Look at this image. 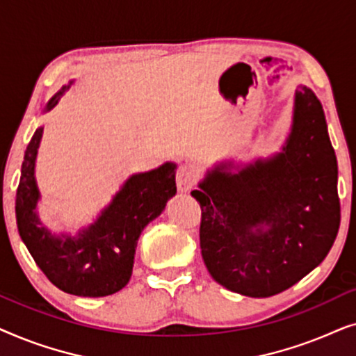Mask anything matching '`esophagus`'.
<instances>
[{"instance_id":"obj_1","label":"esophagus","mask_w":356,"mask_h":356,"mask_svg":"<svg viewBox=\"0 0 356 356\" xmlns=\"http://www.w3.org/2000/svg\"><path fill=\"white\" fill-rule=\"evenodd\" d=\"M197 170L191 167V165H181L177 172V186L181 193H188L194 188L197 181Z\"/></svg>"}]
</instances>
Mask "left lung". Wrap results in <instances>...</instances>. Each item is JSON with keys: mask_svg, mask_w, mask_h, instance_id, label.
<instances>
[{"mask_svg": "<svg viewBox=\"0 0 356 356\" xmlns=\"http://www.w3.org/2000/svg\"><path fill=\"white\" fill-rule=\"evenodd\" d=\"M191 196L201 204V254L212 279L235 293H280L327 256L340 225L337 159L323 105L298 86L279 152L250 163L223 160Z\"/></svg>", "mask_w": 356, "mask_h": 356, "instance_id": "left-lung-1", "label": "left lung"}]
</instances>
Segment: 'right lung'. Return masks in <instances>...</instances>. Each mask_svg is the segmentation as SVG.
<instances>
[{"label":"right lung","instance_id":"obj_1","mask_svg":"<svg viewBox=\"0 0 356 356\" xmlns=\"http://www.w3.org/2000/svg\"><path fill=\"white\" fill-rule=\"evenodd\" d=\"M72 82L47 102L43 113L56 106ZM42 136L43 126H38L24 154L16 194L19 235L37 266L60 290L92 298L113 295L131 279L140 232L177 194V163L165 162L150 172L131 175L95 220L79 228L76 235L51 233L37 211L40 191L35 162Z\"/></svg>","mask_w":356,"mask_h":356}]
</instances>
